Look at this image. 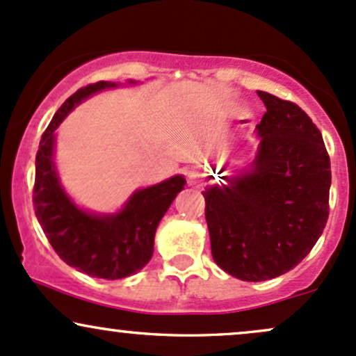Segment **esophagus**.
Instances as JSON below:
<instances>
[{"mask_svg":"<svg viewBox=\"0 0 356 356\" xmlns=\"http://www.w3.org/2000/svg\"><path fill=\"white\" fill-rule=\"evenodd\" d=\"M188 181H190V185H193V186H198L200 185V175L197 173V171H190V173H188Z\"/></svg>","mask_w":356,"mask_h":356,"instance_id":"esophagus-1","label":"esophagus"}]
</instances>
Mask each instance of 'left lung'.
<instances>
[{
    "mask_svg": "<svg viewBox=\"0 0 356 356\" xmlns=\"http://www.w3.org/2000/svg\"><path fill=\"white\" fill-rule=\"evenodd\" d=\"M266 114L255 126V156L209 185L205 218L213 261L241 281L261 282L294 269L328 220L330 156L301 107L257 90ZM215 171V168H213Z\"/></svg>",
    "mask_w": 356,
    "mask_h": 356,
    "instance_id": "obj_1",
    "label": "left lung"
}]
</instances>
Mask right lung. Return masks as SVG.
Segmentation results:
<instances>
[{
	"label": "right lung",
	"mask_w": 356,
	"mask_h": 356,
	"mask_svg": "<svg viewBox=\"0 0 356 356\" xmlns=\"http://www.w3.org/2000/svg\"><path fill=\"white\" fill-rule=\"evenodd\" d=\"M119 86L101 81L70 95L43 133L35 159V215L54 250L70 267L109 281L133 275L149 262L158 223L186 183L183 175H175L158 185L136 190L114 213L83 210L69 197L54 161L55 131L79 104Z\"/></svg>",
	"instance_id": "add662e5"
}]
</instances>
